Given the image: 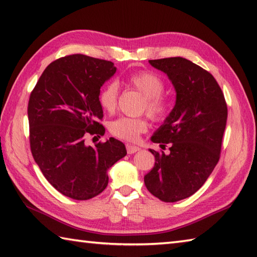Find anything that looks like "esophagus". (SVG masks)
Wrapping results in <instances>:
<instances>
[{"label": "esophagus", "mask_w": 257, "mask_h": 257, "mask_svg": "<svg viewBox=\"0 0 257 257\" xmlns=\"http://www.w3.org/2000/svg\"><path fill=\"white\" fill-rule=\"evenodd\" d=\"M125 147H127V153L128 154H135V153H137L140 150L138 146H135V145H127Z\"/></svg>", "instance_id": "obj_1"}]
</instances>
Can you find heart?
<instances>
[{"mask_svg": "<svg viewBox=\"0 0 257 257\" xmlns=\"http://www.w3.org/2000/svg\"><path fill=\"white\" fill-rule=\"evenodd\" d=\"M125 83L130 88L137 90L145 95L143 110L149 114V117L159 121L169 113V99L163 93L165 90V81L159 74L148 70L130 73L125 78ZM119 85L111 81L104 85L99 92V103L101 108L109 113L114 112L118 105ZM148 122L145 118H127L121 117L113 120L109 124V130L114 137L136 142L139 136L147 132Z\"/></svg>", "mask_w": 257, "mask_h": 257, "instance_id": "1", "label": "heart"}]
</instances>
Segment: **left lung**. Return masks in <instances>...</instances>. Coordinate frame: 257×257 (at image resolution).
I'll return each mask as SVG.
<instances>
[{
	"label": "left lung",
	"instance_id": "left-lung-1",
	"mask_svg": "<svg viewBox=\"0 0 257 257\" xmlns=\"http://www.w3.org/2000/svg\"><path fill=\"white\" fill-rule=\"evenodd\" d=\"M168 75L176 90V104L152 137L169 154L149 149L155 166L145 185L155 197L178 202L195 194L217 165L227 120L224 93L208 71L187 59L149 60Z\"/></svg>",
	"mask_w": 257,
	"mask_h": 257
}]
</instances>
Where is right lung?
Listing matches in <instances>:
<instances>
[{
    "label": "right lung",
    "mask_w": 257,
    "mask_h": 257,
    "mask_svg": "<svg viewBox=\"0 0 257 257\" xmlns=\"http://www.w3.org/2000/svg\"><path fill=\"white\" fill-rule=\"evenodd\" d=\"M111 61L71 54L50 63L30 94V147L35 163L53 187L75 200L102 193L107 170L127 155L114 138L84 143L88 135H104L99 103L102 84L115 73Z\"/></svg>",
    "instance_id": "1"
}]
</instances>
